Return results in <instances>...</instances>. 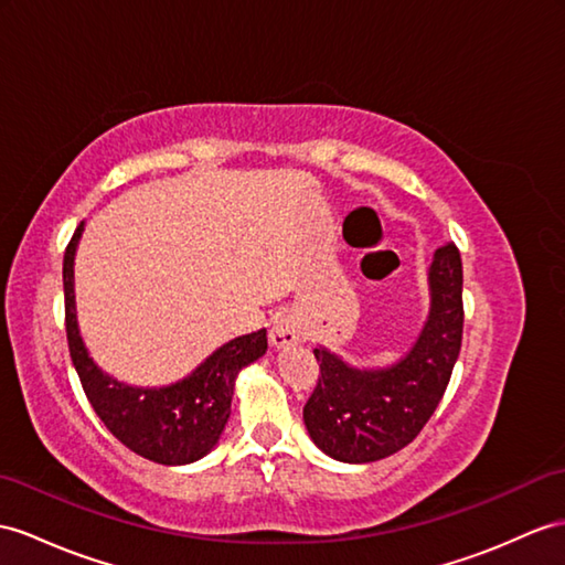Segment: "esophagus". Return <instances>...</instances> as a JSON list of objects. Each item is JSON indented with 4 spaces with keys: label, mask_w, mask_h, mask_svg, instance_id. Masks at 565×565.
Returning a JSON list of instances; mask_svg holds the SVG:
<instances>
[{
    "label": "esophagus",
    "mask_w": 565,
    "mask_h": 565,
    "mask_svg": "<svg viewBox=\"0 0 565 565\" xmlns=\"http://www.w3.org/2000/svg\"><path fill=\"white\" fill-rule=\"evenodd\" d=\"M268 340H270V345L278 348V350L297 345V342L301 340L299 323L292 319V316H282V319H278V321L273 323L270 333H268Z\"/></svg>",
    "instance_id": "obj_1"
}]
</instances>
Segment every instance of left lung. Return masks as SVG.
Returning a JSON list of instances; mask_svg holds the SVG:
<instances>
[{"instance_id":"left-lung-1","label":"left lung","mask_w":565,"mask_h":565,"mask_svg":"<svg viewBox=\"0 0 565 565\" xmlns=\"http://www.w3.org/2000/svg\"><path fill=\"white\" fill-rule=\"evenodd\" d=\"M429 297L419 338L391 366L356 369L326 348L313 350L321 376L305 424L326 456L352 465L388 458L415 441L434 415L462 342V260L452 242L434 254Z\"/></svg>"}]
</instances>
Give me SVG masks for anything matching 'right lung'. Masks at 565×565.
<instances>
[{"instance_id": "add662e5", "label": "right lung", "mask_w": 565, "mask_h": 565, "mask_svg": "<svg viewBox=\"0 0 565 565\" xmlns=\"http://www.w3.org/2000/svg\"><path fill=\"white\" fill-rule=\"evenodd\" d=\"M84 232L81 223L64 254L66 340L81 386L95 415L119 444L158 465L196 462L217 446L230 419L237 374L268 350L266 328L225 342L182 381L162 388L121 383L93 362L76 321L74 256Z\"/></svg>"}]
</instances>
